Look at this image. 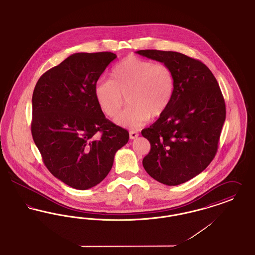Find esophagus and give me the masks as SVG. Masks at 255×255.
Returning a JSON list of instances; mask_svg holds the SVG:
<instances>
[{
    "mask_svg": "<svg viewBox=\"0 0 255 255\" xmlns=\"http://www.w3.org/2000/svg\"><path fill=\"white\" fill-rule=\"evenodd\" d=\"M129 135H130V138H131V139H135V137L138 136V133L135 132V131H130V132H129Z\"/></svg>",
    "mask_w": 255,
    "mask_h": 255,
    "instance_id": "esophagus-1",
    "label": "esophagus"
}]
</instances>
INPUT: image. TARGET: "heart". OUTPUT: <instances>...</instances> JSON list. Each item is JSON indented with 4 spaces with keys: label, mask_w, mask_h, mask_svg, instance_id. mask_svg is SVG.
<instances>
[{
    "label": "heart",
    "mask_w": 255,
    "mask_h": 255,
    "mask_svg": "<svg viewBox=\"0 0 255 255\" xmlns=\"http://www.w3.org/2000/svg\"><path fill=\"white\" fill-rule=\"evenodd\" d=\"M175 90L171 68L165 63L129 56L111 71V78L101 80L94 87V95L102 112L115 118L124 104L127 107L116 122L123 127L136 129L151 118H158L170 104Z\"/></svg>",
    "instance_id": "1"
}]
</instances>
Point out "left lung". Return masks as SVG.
<instances>
[{
    "mask_svg": "<svg viewBox=\"0 0 255 255\" xmlns=\"http://www.w3.org/2000/svg\"><path fill=\"white\" fill-rule=\"evenodd\" d=\"M135 53L163 62L173 71L175 90L170 104L141 131L151 145L142 165L158 182L180 185L202 172L215 158L226 115L223 93L200 60L172 51Z\"/></svg>",
    "mask_w": 255,
    "mask_h": 255,
    "instance_id": "8db88e82",
    "label": "left lung"
}]
</instances>
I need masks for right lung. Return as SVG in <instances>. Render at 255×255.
I'll list each match as a JSON object with an SVG mask.
<instances>
[{"label": "right lung", "instance_id": "add662e5", "mask_svg": "<svg viewBox=\"0 0 255 255\" xmlns=\"http://www.w3.org/2000/svg\"><path fill=\"white\" fill-rule=\"evenodd\" d=\"M116 58L111 52L73 54L46 71L32 93L33 141L49 171L77 190L104 179L129 140L127 130L106 119L94 95Z\"/></svg>", "mask_w": 255, "mask_h": 255}]
</instances>
